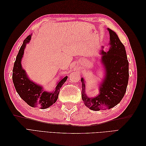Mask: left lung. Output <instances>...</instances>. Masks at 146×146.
<instances>
[{
	"label": "left lung",
	"instance_id": "1",
	"mask_svg": "<svg viewBox=\"0 0 146 146\" xmlns=\"http://www.w3.org/2000/svg\"><path fill=\"white\" fill-rule=\"evenodd\" d=\"M108 30L110 47L107 52L104 50L100 52L105 77L100 83L99 94L94 98H88L85 91V81L81 78L82 100L86 107L93 111L115 107L124 96L129 81V61L125 47L115 32L110 29Z\"/></svg>",
	"mask_w": 146,
	"mask_h": 146
}]
</instances>
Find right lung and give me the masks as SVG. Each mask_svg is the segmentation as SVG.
<instances>
[{"mask_svg":"<svg viewBox=\"0 0 146 146\" xmlns=\"http://www.w3.org/2000/svg\"><path fill=\"white\" fill-rule=\"evenodd\" d=\"M30 39L31 35H29L24 39L16 56L13 69V82L19 96L30 107L46 109L56 102L60 88L67 80L68 76H66L57 83L55 91L53 92L44 91L42 86L30 80L21 65L24 48L26 44L30 42Z\"/></svg>","mask_w":146,"mask_h":146,"instance_id":"1","label":"right lung"}]
</instances>
